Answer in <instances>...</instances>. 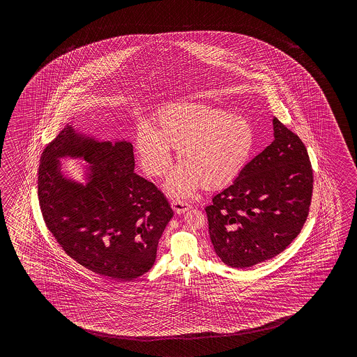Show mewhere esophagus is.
<instances>
[{"instance_id": "34e87169", "label": "esophagus", "mask_w": 357, "mask_h": 357, "mask_svg": "<svg viewBox=\"0 0 357 357\" xmlns=\"http://www.w3.org/2000/svg\"><path fill=\"white\" fill-rule=\"evenodd\" d=\"M171 205H172V209H174L177 214H182V213H185L190 209L189 203L182 202V200H174V202L171 203Z\"/></svg>"}]
</instances>
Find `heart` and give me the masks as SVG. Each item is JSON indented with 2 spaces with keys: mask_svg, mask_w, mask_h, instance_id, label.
I'll use <instances>...</instances> for the list:
<instances>
[{
  "mask_svg": "<svg viewBox=\"0 0 357 357\" xmlns=\"http://www.w3.org/2000/svg\"><path fill=\"white\" fill-rule=\"evenodd\" d=\"M254 130L243 116L213 107L181 103L165 109L152 131L140 129L135 152L145 175L163 177L172 166L169 151L181 163L166 182L172 197H189L194 191L220 189L234 181L250 158Z\"/></svg>",
  "mask_w": 357,
  "mask_h": 357,
  "instance_id": "1",
  "label": "heart"
}]
</instances>
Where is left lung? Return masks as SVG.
<instances>
[{
	"label": "left lung",
	"mask_w": 357,
	"mask_h": 357,
	"mask_svg": "<svg viewBox=\"0 0 357 357\" xmlns=\"http://www.w3.org/2000/svg\"><path fill=\"white\" fill-rule=\"evenodd\" d=\"M273 137L205 208L214 251L232 268L278 255L296 238L309 214L314 177L307 151L275 117Z\"/></svg>",
	"instance_id": "1"
}]
</instances>
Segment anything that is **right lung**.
<instances>
[{"label": "right lung", "mask_w": 357, "mask_h": 357, "mask_svg": "<svg viewBox=\"0 0 357 357\" xmlns=\"http://www.w3.org/2000/svg\"><path fill=\"white\" fill-rule=\"evenodd\" d=\"M61 159L85 161L84 181L68 176ZM134 169L130 142H103L73 121L47 145L39 165V205L51 234L70 258L119 281L152 268L174 215L160 190Z\"/></svg>", "instance_id": "right-lung-1"}]
</instances>
